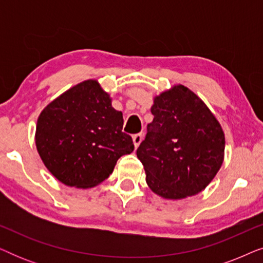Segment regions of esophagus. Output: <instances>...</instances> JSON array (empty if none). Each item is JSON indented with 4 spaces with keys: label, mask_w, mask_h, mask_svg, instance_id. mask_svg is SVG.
<instances>
[{
    "label": "esophagus",
    "mask_w": 263,
    "mask_h": 263,
    "mask_svg": "<svg viewBox=\"0 0 263 263\" xmlns=\"http://www.w3.org/2000/svg\"><path fill=\"white\" fill-rule=\"evenodd\" d=\"M142 140H143L142 133H139V134H135L134 136H133V142H134V146L136 147V148H138Z\"/></svg>",
    "instance_id": "1"
}]
</instances>
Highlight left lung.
<instances>
[{
  "instance_id": "left-lung-1",
  "label": "left lung",
  "mask_w": 263,
  "mask_h": 263,
  "mask_svg": "<svg viewBox=\"0 0 263 263\" xmlns=\"http://www.w3.org/2000/svg\"><path fill=\"white\" fill-rule=\"evenodd\" d=\"M153 121L136 156L153 193L181 200L199 194L224 160L225 136L206 104L183 85L154 98Z\"/></svg>"
}]
</instances>
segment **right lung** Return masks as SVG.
<instances>
[{
	"instance_id": "1",
	"label": "right lung",
	"mask_w": 263,
	"mask_h": 263,
	"mask_svg": "<svg viewBox=\"0 0 263 263\" xmlns=\"http://www.w3.org/2000/svg\"><path fill=\"white\" fill-rule=\"evenodd\" d=\"M123 116L97 80L78 84L39 115L35 146L46 168L63 184L92 188L112 174L117 160L134 151L122 132Z\"/></svg>"
}]
</instances>
